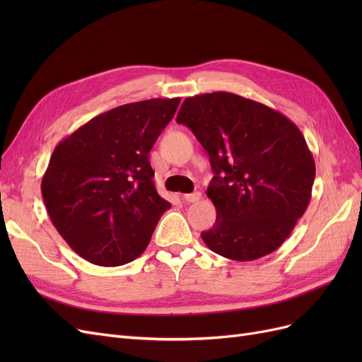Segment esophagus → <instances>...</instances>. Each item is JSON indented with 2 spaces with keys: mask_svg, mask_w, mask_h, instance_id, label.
I'll return each mask as SVG.
<instances>
[{
  "mask_svg": "<svg viewBox=\"0 0 362 362\" xmlns=\"http://www.w3.org/2000/svg\"><path fill=\"white\" fill-rule=\"evenodd\" d=\"M182 199H184L185 202H189V204H192V202H198V201L201 199V193H199V192L187 193V194H184V196H182Z\"/></svg>",
  "mask_w": 362,
  "mask_h": 362,
  "instance_id": "obj_1",
  "label": "esophagus"
}]
</instances>
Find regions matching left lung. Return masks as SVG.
<instances>
[{"label": "left lung", "mask_w": 362, "mask_h": 362, "mask_svg": "<svg viewBox=\"0 0 362 362\" xmlns=\"http://www.w3.org/2000/svg\"><path fill=\"white\" fill-rule=\"evenodd\" d=\"M177 122L208 152L206 196L216 223L201 233L216 254L254 261L276 250L311 201L315 164L300 129L282 113L235 93L185 98Z\"/></svg>", "instance_id": "8db88e82"}]
</instances>
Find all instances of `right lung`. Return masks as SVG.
<instances>
[{"mask_svg":"<svg viewBox=\"0 0 362 362\" xmlns=\"http://www.w3.org/2000/svg\"><path fill=\"white\" fill-rule=\"evenodd\" d=\"M181 98L119 105L90 119L54 149L42 196L59 234L103 267L134 261L170 202L158 194L149 151Z\"/></svg>","mask_w":362,"mask_h":362,"instance_id":"right-lung-1","label":"right lung"}]
</instances>
